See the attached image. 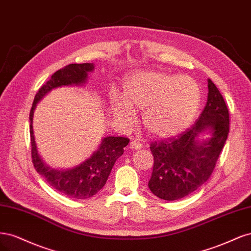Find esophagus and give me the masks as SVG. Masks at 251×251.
<instances>
[{"label":"esophagus","instance_id":"1","mask_svg":"<svg viewBox=\"0 0 251 251\" xmlns=\"http://www.w3.org/2000/svg\"><path fill=\"white\" fill-rule=\"evenodd\" d=\"M129 148L132 149V150H136V149H140L142 148V144L139 143V142H130V144H129Z\"/></svg>","mask_w":251,"mask_h":251}]
</instances>
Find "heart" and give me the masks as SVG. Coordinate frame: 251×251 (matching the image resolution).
<instances>
[{
  "label": "heart",
  "mask_w": 251,
  "mask_h": 251,
  "mask_svg": "<svg viewBox=\"0 0 251 251\" xmlns=\"http://www.w3.org/2000/svg\"><path fill=\"white\" fill-rule=\"evenodd\" d=\"M123 99L111 96L110 110L124 127L143 112V125L153 136L167 137L184 130L195 118L201 100L198 83L190 76H172L164 72H141L127 78Z\"/></svg>",
  "instance_id": "b5f03b06"
}]
</instances>
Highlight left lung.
Wrapping results in <instances>:
<instances>
[{"mask_svg":"<svg viewBox=\"0 0 251 251\" xmlns=\"http://www.w3.org/2000/svg\"><path fill=\"white\" fill-rule=\"evenodd\" d=\"M207 102L196 123L169 139L150 144L154 158L148 187L160 199L173 201L196 191L211 177L229 132V112L221 93L207 80ZM209 128L206 141L198 135Z\"/></svg>","mask_w":251,"mask_h":251,"instance_id":"obj_1","label":"left lung"}]
</instances>
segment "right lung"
I'll list each match as a JSON object with an SVG mask.
<instances>
[{"label": "right lung", "instance_id": "add662e5", "mask_svg": "<svg viewBox=\"0 0 251 251\" xmlns=\"http://www.w3.org/2000/svg\"><path fill=\"white\" fill-rule=\"evenodd\" d=\"M94 70L93 63H72L55 72L49 81L39 88L30 110L31 155L37 173L49 182L53 189L69 198L87 199L96 195L106 183L116 160L123 154L129 139L122 136H107L103 139L99 149L84 163L74 169L58 171L45 165L38 155L33 135V112L37 102L55 87L81 84L87 79V73Z\"/></svg>", "mask_w": 251, "mask_h": 251}]
</instances>
